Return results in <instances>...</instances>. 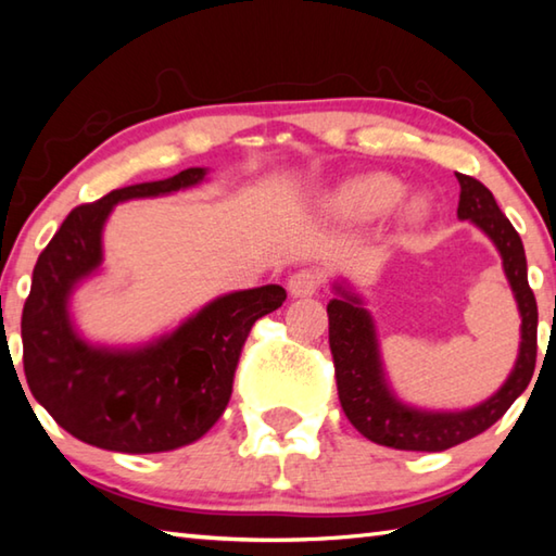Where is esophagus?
<instances>
[{"label": "esophagus", "instance_id": "esophagus-1", "mask_svg": "<svg viewBox=\"0 0 556 556\" xmlns=\"http://www.w3.org/2000/svg\"><path fill=\"white\" fill-rule=\"evenodd\" d=\"M318 287H321V275H318L316 269H299L296 275L289 277V285H287L289 294L296 296V299L314 296Z\"/></svg>", "mask_w": 556, "mask_h": 556}]
</instances>
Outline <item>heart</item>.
<instances>
[{
    "instance_id": "1",
    "label": "heart",
    "mask_w": 556,
    "mask_h": 556,
    "mask_svg": "<svg viewBox=\"0 0 556 556\" xmlns=\"http://www.w3.org/2000/svg\"><path fill=\"white\" fill-rule=\"evenodd\" d=\"M404 184L388 172H368L353 176L333 188L326 199V211L341 223H372L384 218L402 201ZM429 199L425 193H412L402 201V220L419 225L429 215Z\"/></svg>"
}]
</instances>
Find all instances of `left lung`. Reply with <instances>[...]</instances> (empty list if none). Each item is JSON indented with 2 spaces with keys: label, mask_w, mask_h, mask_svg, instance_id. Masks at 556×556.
I'll return each mask as SVG.
<instances>
[{
  "label": "left lung",
  "mask_w": 556,
  "mask_h": 556,
  "mask_svg": "<svg viewBox=\"0 0 556 556\" xmlns=\"http://www.w3.org/2000/svg\"><path fill=\"white\" fill-rule=\"evenodd\" d=\"M460 184L458 218L485 232L503 257L505 277L520 312V353L515 368L493 397L468 409H421L402 402L384 375L378 333L363 299L336 281V299L328 304V343H331L338 400L351 425L365 439L400 451H446L483 434L532 380L538 361V301L527 285L525 248L513 223L497 208L493 193L476 178L456 174Z\"/></svg>",
  "instance_id": "1"
}]
</instances>
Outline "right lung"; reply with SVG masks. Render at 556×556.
Listing matches in <instances>:
<instances>
[{
  "label": "right lung",
  "instance_id": "right-lung-1",
  "mask_svg": "<svg viewBox=\"0 0 556 556\" xmlns=\"http://www.w3.org/2000/svg\"><path fill=\"white\" fill-rule=\"evenodd\" d=\"M205 174L208 168L193 166L78 205L36 262L22 314L26 382L36 402L90 446L159 454L199 441L228 407L252 324L285 304L287 291L265 285L213 299L172 333L142 345H96L78 333L71 296L100 271L112 208L186 191Z\"/></svg>",
  "mask_w": 556,
  "mask_h": 556
}]
</instances>
